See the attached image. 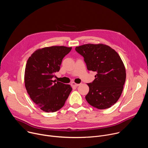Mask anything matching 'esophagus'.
<instances>
[{
    "mask_svg": "<svg viewBox=\"0 0 148 148\" xmlns=\"http://www.w3.org/2000/svg\"><path fill=\"white\" fill-rule=\"evenodd\" d=\"M80 85V84H76V83H75V82H72L71 83V86H73V87H78V86H79Z\"/></svg>",
    "mask_w": 148,
    "mask_h": 148,
    "instance_id": "1",
    "label": "esophagus"
}]
</instances>
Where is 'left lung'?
Returning a JSON list of instances; mask_svg holds the SVG:
<instances>
[{"instance_id": "obj_1", "label": "left lung", "mask_w": 148, "mask_h": 148, "mask_svg": "<svg viewBox=\"0 0 148 148\" xmlns=\"http://www.w3.org/2000/svg\"><path fill=\"white\" fill-rule=\"evenodd\" d=\"M83 56L88 70L96 71L95 79L87 84L86 99L91 106L107 109L119 99L126 79V70L117 52L103 44H87L75 47Z\"/></svg>"}]
</instances>
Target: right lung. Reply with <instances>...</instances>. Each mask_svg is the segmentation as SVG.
<instances>
[{
    "instance_id": "add662e5",
    "label": "right lung",
    "mask_w": 148,
    "mask_h": 148,
    "mask_svg": "<svg viewBox=\"0 0 148 148\" xmlns=\"http://www.w3.org/2000/svg\"><path fill=\"white\" fill-rule=\"evenodd\" d=\"M71 49L65 46L40 49L27 61L25 87L32 100L43 111L54 112L61 109L72 90L70 85L53 80L63 58Z\"/></svg>"
}]
</instances>
